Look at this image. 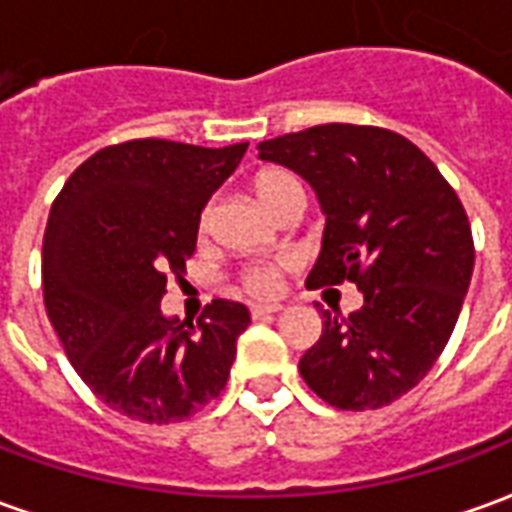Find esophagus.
Segmentation results:
<instances>
[{
	"label": "esophagus",
	"mask_w": 512,
	"mask_h": 512,
	"mask_svg": "<svg viewBox=\"0 0 512 512\" xmlns=\"http://www.w3.org/2000/svg\"><path fill=\"white\" fill-rule=\"evenodd\" d=\"M285 310V304H252V318H263V315H277Z\"/></svg>",
	"instance_id": "34e87169"
}]
</instances>
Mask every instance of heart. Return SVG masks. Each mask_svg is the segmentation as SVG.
<instances>
[{
	"label": "heart",
	"instance_id": "1",
	"mask_svg": "<svg viewBox=\"0 0 512 512\" xmlns=\"http://www.w3.org/2000/svg\"><path fill=\"white\" fill-rule=\"evenodd\" d=\"M290 189H299V183L293 175H288L285 169H266V172H260L252 183V191H255V200L263 205V208H271L274 202L282 197V194H288ZM208 227V213H202L200 219V230ZM277 271L279 266H255L249 268L244 274V285L252 293H260V296H266V293H274L277 290Z\"/></svg>",
	"mask_w": 512,
	"mask_h": 512
}]
</instances>
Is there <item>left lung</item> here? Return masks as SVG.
Wrapping results in <instances>:
<instances>
[{
	"instance_id": "8db88e82",
	"label": "left lung",
	"mask_w": 512,
	"mask_h": 512,
	"mask_svg": "<svg viewBox=\"0 0 512 512\" xmlns=\"http://www.w3.org/2000/svg\"><path fill=\"white\" fill-rule=\"evenodd\" d=\"M307 180L326 216L307 285L356 282L348 318L321 310L299 373L345 411L389 406L428 376L450 340L474 268L458 194L417 145L386 128L329 123L257 145Z\"/></svg>"
}]
</instances>
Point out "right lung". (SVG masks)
Returning a JSON list of instances; mask_svg holds the SVG:
<instances>
[{
	"label": "right lung",
	"mask_w": 512,
	"mask_h": 512,
	"mask_svg": "<svg viewBox=\"0 0 512 512\" xmlns=\"http://www.w3.org/2000/svg\"><path fill=\"white\" fill-rule=\"evenodd\" d=\"M249 142L197 147L134 139L98 150L54 200L43 235V299L73 370L123 417L180 422L227 384L249 310L213 299L194 323L161 310L186 274L200 213Z\"/></svg>",
	"instance_id": "right-lung-1"
}]
</instances>
